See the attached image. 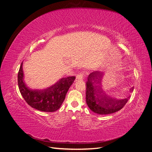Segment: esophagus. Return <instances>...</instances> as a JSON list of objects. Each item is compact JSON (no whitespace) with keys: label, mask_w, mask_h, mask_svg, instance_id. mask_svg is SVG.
I'll use <instances>...</instances> for the list:
<instances>
[{"label":"esophagus","mask_w":152,"mask_h":152,"mask_svg":"<svg viewBox=\"0 0 152 152\" xmlns=\"http://www.w3.org/2000/svg\"><path fill=\"white\" fill-rule=\"evenodd\" d=\"M84 78V73H80L79 74H78L77 76H76V80L79 81V80H83Z\"/></svg>","instance_id":"34e87169"}]
</instances>
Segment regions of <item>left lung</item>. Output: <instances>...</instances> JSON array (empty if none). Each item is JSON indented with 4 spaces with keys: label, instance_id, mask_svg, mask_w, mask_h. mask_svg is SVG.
Wrapping results in <instances>:
<instances>
[{
    "label": "left lung",
    "instance_id": "1",
    "mask_svg": "<svg viewBox=\"0 0 152 152\" xmlns=\"http://www.w3.org/2000/svg\"><path fill=\"white\" fill-rule=\"evenodd\" d=\"M102 80V73L99 72H93L89 74L86 83L87 104L92 111L99 115L111 114L118 112L125 106L130 96L123 99H117L108 96L99 86ZM133 89L134 87L130 89V93Z\"/></svg>",
    "mask_w": 152,
    "mask_h": 152
}]
</instances>
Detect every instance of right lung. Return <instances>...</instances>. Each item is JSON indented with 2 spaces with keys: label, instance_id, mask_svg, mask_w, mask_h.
I'll return each mask as SVG.
<instances>
[{
  "label": "right lung",
  "instance_id": "right-lung-1",
  "mask_svg": "<svg viewBox=\"0 0 152 152\" xmlns=\"http://www.w3.org/2000/svg\"><path fill=\"white\" fill-rule=\"evenodd\" d=\"M23 63L18 74V87L23 98L31 107L40 111L53 112L60 108L75 76L62 78L56 84L44 89H31L24 81Z\"/></svg>",
  "mask_w": 152,
  "mask_h": 152
}]
</instances>
